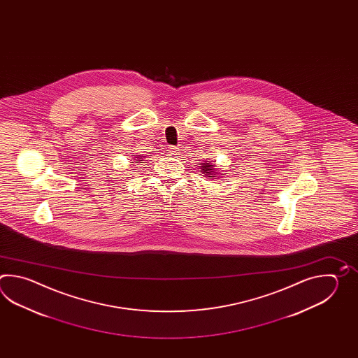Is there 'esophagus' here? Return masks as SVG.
<instances>
[{
	"label": "esophagus",
	"mask_w": 358,
	"mask_h": 358,
	"mask_svg": "<svg viewBox=\"0 0 358 358\" xmlns=\"http://www.w3.org/2000/svg\"><path fill=\"white\" fill-rule=\"evenodd\" d=\"M168 155L169 156H176V155H179V148H176V147H169Z\"/></svg>",
	"instance_id": "esophagus-1"
}]
</instances>
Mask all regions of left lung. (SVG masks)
I'll use <instances>...</instances> for the list:
<instances>
[{
  "instance_id": "8db88e82",
  "label": "left lung",
  "mask_w": 358,
  "mask_h": 358,
  "mask_svg": "<svg viewBox=\"0 0 358 358\" xmlns=\"http://www.w3.org/2000/svg\"><path fill=\"white\" fill-rule=\"evenodd\" d=\"M213 165H210L208 162H206L205 165L202 166V170H203V174H207V173H210L211 170H213Z\"/></svg>"
}]
</instances>
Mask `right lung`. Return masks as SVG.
<instances>
[{
  "instance_id": "add662e5",
  "label": "right lung",
  "mask_w": 358,
  "mask_h": 358,
  "mask_svg": "<svg viewBox=\"0 0 358 358\" xmlns=\"http://www.w3.org/2000/svg\"><path fill=\"white\" fill-rule=\"evenodd\" d=\"M136 160H137V159H136Z\"/></svg>"
}]
</instances>
